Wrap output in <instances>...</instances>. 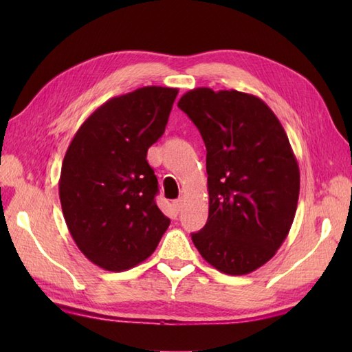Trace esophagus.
I'll return each instance as SVG.
<instances>
[{
    "mask_svg": "<svg viewBox=\"0 0 352 352\" xmlns=\"http://www.w3.org/2000/svg\"><path fill=\"white\" fill-rule=\"evenodd\" d=\"M172 206H174V210L178 213V212H182V208L184 206V201L182 198L180 199H175L174 204H172Z\"/></svg>",
    "mask_w": 352,
    "mask_h": 352,
    "instance_id": "34e87169",
    "label": "esophagus"
}]
</instances>
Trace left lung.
<instances>
[{
    "label": "left lung",
    "mask_w": 352,
    "mask_h": 352,
    "mask_svg": "<svg viewBox=\"0 0 352 352\" xmlns=\"http://www.w3.org/2000/svg\"><path fill=\"white\" fill-rule=\"evenodd\" d=\"M180 107L206 144L208 219L192 242L206 261L245 275L271 260L294 222L300 168L278 118L260 98L197 87Z\"/></svg>",
    "instance_id": "left-lung-1"
}]
</instances>
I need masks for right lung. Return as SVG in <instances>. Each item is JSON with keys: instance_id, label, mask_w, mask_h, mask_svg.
<instances>
[{"instance_id": "obj_1", "label": "right lung", "mask_w": 352, "mask_h": 352, "mask_svg": "<svg viewBox=\"0 0 352 352\" xmlns=\"http://www.w3.org/2000/svg\"><path fill=\"white\" fill-rule=\"evenodd\" d=\"M177 94L146 86L115 96L86 119L65 154L58 195L66 226L106 271L146 260L170 223L155 204L159 183L146 153L164 133Z\"/></svg>"}]
</instances>
